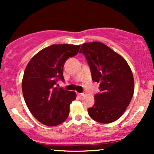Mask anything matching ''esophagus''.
<instances>
[{"label":"esophagus","instance_id":"34e87169","mask_svg":"<svg viewBox=\"0 0 154 154\" xmlns=\"http://www.w3.org/2000/svg\"><path fill=\"white\" fill-rule=\"evenodd\" d=\"M79 95V96H80V97H82V96H83V95H85V94L84 93H78V94H77Z\"/></svg>","mask_w":154,"mask_h":154}]
</instances>
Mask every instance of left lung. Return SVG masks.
I'll return each mask as SVG.
<instances>
[{
	"instance_id": "8db88e82",
	"label": "left lung",
	"mask_w": 154,
	"mask_h": 154,
	"mask_svg": "<svg viewBox=\"0 0 154 154\" xmlns=\"http://www.w3.org/2000/svg\"><path fill=\"white\" fill-rule=\"evenodd\" d=\"M79 53L85 56L92 79L100 84V93L94 95L95 103L88 114L100 123H111L124 114L134 93V78L128 63L105 44H82Z\"/></svg>"
}]
</instances>
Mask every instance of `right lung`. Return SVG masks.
<instances>
[{
    "instance_id": "add662e5",
    "label": "right lung",
    "mask_w": 154,
    "mask_h": 154,
    "mask_svg": "<svg viewBox=\"0 0 154 154\" xmlns=\"http://www.w3.org/2000/svg\"><path fill=\"white\" fill-rule=\"evenodd\" d=\"M80 45L58 44L45 48L32 58L23 76L22 88L31 114L47 126H56L67 119L75 92L56 87L64 81L63 65L78 54Z\"/></svg>"
}]
</instances>
